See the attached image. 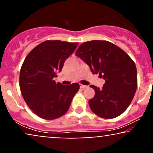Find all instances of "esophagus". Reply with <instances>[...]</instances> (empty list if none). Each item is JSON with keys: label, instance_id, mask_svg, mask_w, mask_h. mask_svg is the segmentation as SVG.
<instances>
[{"label": "esophagus", "instance_id": "esophagus-1", "mask_svg": "<svg viewBox=\"0 0 153 153\" xmlns=\"http://www.w3.org/2000/svg\"><path fill=\"white\" fill-rule=\"evenodd\" d=\"M80 88H83V89H84V88H87V86H86V85H83V84H80Z\"/></svg>", "mask_w": 153, "mask_h": 153}]
</instances>
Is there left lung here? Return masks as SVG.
I'll return each mask as SVG.
<instances>
[{"instance_id":"1","label":"left lung","mask_w":153,"mask_h":153,"mask_svg":"<svg viewBox=\"0 0 153 153\" xmlns=\"http://www.w3.org/2000/svg\"><path fill=\"white\" fill-rule=\"evenodd\" d=\"M76 55L105 80L103 88L91 85L95 96L88 101L91 111L103 118L120 116L131 104L137 89V69L127 54L108 41L82 43Z\"/></svg>"}]
</instances>
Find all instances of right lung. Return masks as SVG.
I'll list each match as a JSON object with an SVG mask.
<instances>
[{"label": "right lung", "instance_id": "right-lung-1", "mask_svg": "<svg viewBox=\"0 0 153 153\" xmlns=\"http://www.w3.org/2000/svg\"><path fill=\"white\" fill-rule=\"evenodd\" d=\"M78 42L47 40L27 54L20 72V88L30 108L43 119L53 120L68 111L79 84L62 85L54 78Z\"/></svg>", "mask_w": 153, "mask_h": 153}]
</instances>
